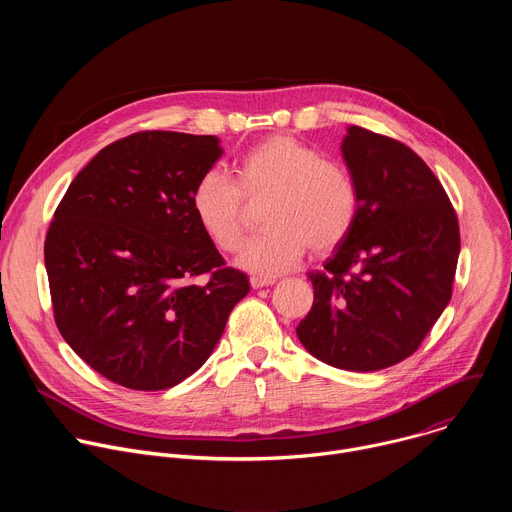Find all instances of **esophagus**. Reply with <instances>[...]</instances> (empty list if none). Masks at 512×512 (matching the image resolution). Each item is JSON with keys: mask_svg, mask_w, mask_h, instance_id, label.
Returning a JSON list of instances; mask_svg holds the SVG:
<instances>
[{"mask_svg": "<svg viewBox=\"0 0 512 512\" xmlns=\"http://www.w3.org/2000/svg\"><path fill=\"white\" fill-rule=\"evenodd\" d=\"M249 283H251V287H253V289H259V287L273 285V283H275V279H267V277H251V279H249Z\"/></svg>", "mask_w": 512, "mask_h": 512, "instance_id": "1", "label": "esophagus"}]
</instances>
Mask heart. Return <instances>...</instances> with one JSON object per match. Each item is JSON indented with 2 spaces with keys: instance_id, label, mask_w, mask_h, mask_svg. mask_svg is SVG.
Here are the masks:
<instances>
[{
  "instance_id": "heart-1",
  "label": "heart",
  "mask_w": 512,
  "mask_h": 512,
  "mask_svg": "<svg viewBox=\"0 0 512 512\" xmlns=\"http://www.w3.org/2000/svg\"><path fill=\"white\" fill-rule=\"evenodd\" d=\"M265 227L239 255L257 275H277L312 255L334 251L350 235L360 192L350 168L322 158L312 145L271 135L237 162V182L218 168L198 176L190 206L210 243L223 253L241 249L247 235V204H261Z\"/></svg>"
}]
</instances>
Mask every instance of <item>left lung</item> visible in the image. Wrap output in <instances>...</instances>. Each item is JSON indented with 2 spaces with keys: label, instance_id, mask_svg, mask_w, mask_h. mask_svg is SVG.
<instances>
[{
  "label": "left lung",
  "instance_id": "obj_1",
  "mask_svg": "<svg viewBox=\"0 0 512 512\" xmlns=\"http://www.w3.org/2000/svg\"><path fill=\"white\" fill-rule=\"evenodd\" d=\"M360 202L350 235L322 271L296 328L322 362L381 371L411 356L452 298L460 255L456 210L405 143L352 125L342 141Z\"/></svg>",
  "mask_w": 512,
  "mask_h": 512
}]
</instances>
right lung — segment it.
<instances>
[{
    "label": "right lung",
    "instance_id": "add662e5",
    "mask_svg": "<svg viewBox=\"0 0 512 512\" xmlns=\"http://www.w3.org/2000/svg\"><path fill=\"white\" fill-rule=\"evenodd\" d=\"M214 135L137 131L70 182L44 241L54 322L91 369L135 391L196 373L249 294L190 206Z\"/></svg>",
    "mask_w": 512,
    "mask_h": 512
}]
</instances>
